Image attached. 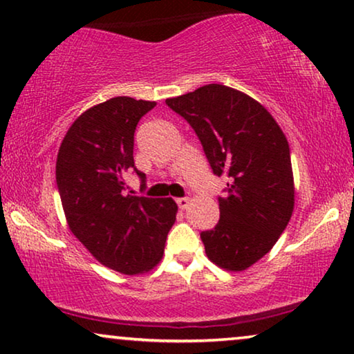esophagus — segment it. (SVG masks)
Masks as SVG:
<instances>
[{
  "mask_svg": "<svg viewBox=\"0 0 354 354\" xmlns=\"http://www.w3.org/2000/svg\"><path fill=\"white\" fill-rule=\"evenodd\" d=\"M176 201H177V205H178V207H180V209H187L188 205H190V198H188V196L177 198Z\"/></svg>",
  "mask_w": 354,
  "mask_h": 354,
  "instance_id": "34e87169",
  "label": "esophagus"
}]
</instances>
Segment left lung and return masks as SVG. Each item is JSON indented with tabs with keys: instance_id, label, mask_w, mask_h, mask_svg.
Here are the masks:
<instances>
[{
	"instance_id": "8db88e82",
	"label": "left lung",
	"mask_w": 354,
	"mask_h": 354,
	"mask_svg": "<svg viewBox=\"0 0 354 354\" xmlns=\"http://www.w3.org/2000/svg\"><path fill=\"white\" fill-rule=\"evenodd\" d=\"M166 103L195 130L216 176L229 177L219 222L201 232L206 256L221 269L246 270L272 250L293 214L287 137L259 101L221 84Z\"/></svg>"
}]
</instances>
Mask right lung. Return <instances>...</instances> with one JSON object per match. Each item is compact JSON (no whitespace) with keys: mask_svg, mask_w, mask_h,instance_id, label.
Masks as SVG:
<instances>
[{"mask_svg":"<svg viewBox=\"0 0 354 354\" xmlns=\"http://www.w3.org/2000/svg\"><path fill=\"white\" fill-rule=\"evenodd\" d=\"M156 101L115 96L91 106L67 130L57 151L56 182L67 225L96 261L140 275L162 259L176 222L172 198L127 195L133 133Z\"/></svg>","mask_w":354,"mask_h":354,"instance_id":"1","label":"right lung"}]
</instances>
